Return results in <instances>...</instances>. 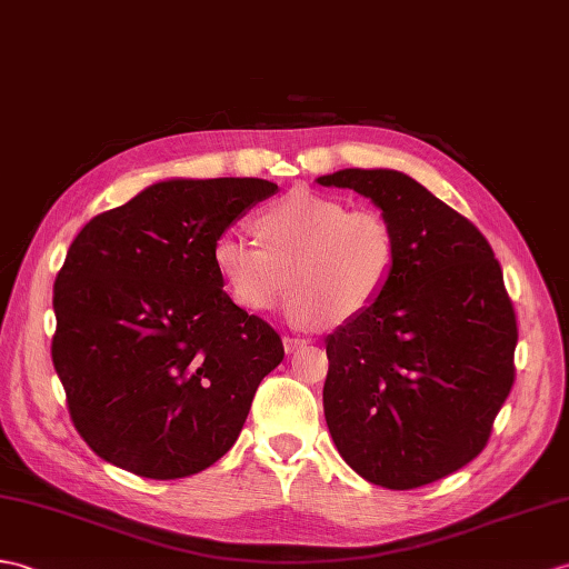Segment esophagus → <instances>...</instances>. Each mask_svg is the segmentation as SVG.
Here are the masks:
<instances>
[{"mask_svg":"<svg viewBox=\"0 0 569 569\" xmlns=\"http://www.w3.org/2000/svg\"><path fill=\"white\" fill-rule=\"evenodd\" d=\"M302 345H306V339H302V337H283V347H286L288 353L300 349Z\"/></svg>","mask_w":569,"mask_h":569,"instance_id":"34e87169","label":"esophagus"}]
</instances>
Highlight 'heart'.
<instances>
[{"instance_id":"b5f03b06","label":"heart","mask_w":569,"mask_h":569,"mask_svg":"<svg viewBox=\"0 0 569 569\" xmlns=\"http://www.w3.org/2000/svg\"><path fill=\"white\" fill-rule=\"evenodd\" d=\"M257 240L224 232L213 261L237 306L269 312L293 290L288 315L300 325H347L371 310L398 263V237L376 208L293 189L254 218Z\"/></svg>"}]
</instances>
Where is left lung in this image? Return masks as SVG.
Segmentation results:
<instances>
[{
    "mask_svg": "<svg viewBox=\"0 0 569 569\" xmlns=\"http://www.w3.org/2000/svg\"><path fill=\"white\" fill-rule=\"evenodd\" d=\"M382 210L398 263L376 306L325 339V419L363 480L415 490L482 453L513 386L519 329L482 232L412 177L341 169L317 179Z\"/></svg>",
    "mask_w": 569,
    "mask_h": 569,
    "instance_id": "left-lung-1",
    "label": "left lung"
}]
</instances>
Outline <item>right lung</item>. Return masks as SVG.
I'll return each instance as SVG.
<instances>
[{"label":"right lung","mask_w":569,"mask_h":569,"mask_svg":"<svg viewBox=\"0 0 569 569\" xmlns=\"http://www.w3.org/2000/svg\"><path fill=\"white\" fill-rule=\"evenodd\" d=\"M276 191L267 179H169L74 237L50 351L74 429L99 458L177 480L237 441L283 341L224 293L213 247Z\"/></svg>","instance_id":"obj_1"}]
</instances>
